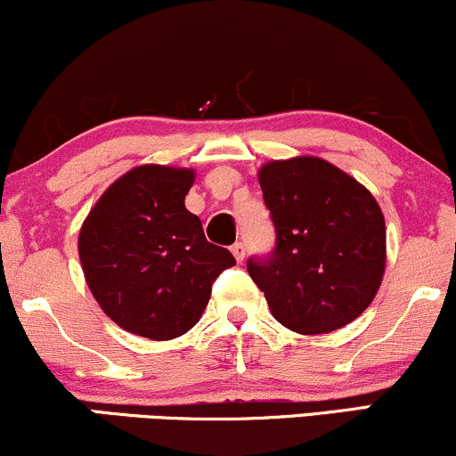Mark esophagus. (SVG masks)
<instances>
[{
	"instance_id": "obj_1",
	"label": "esophagus",
	"mask_w": 456,
	"mask_h": 456,
	"mask_svg": "<svg viewBox=\"0 0 456 456\" xmlns=\"http://www.w3.org/2000/svg\"><path fill=\"white\" fill-rule=\"evenodd\" d=\"M232 253H233L235 261H244V255H246L244 244H242V242H235V244L232 246Z\"/></svg>"
}]
</instances>
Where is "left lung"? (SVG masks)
Returning a JSON list of instances; mask_svg holds the SVG:
<instances>
[{
	"instance_id": "8db88e82",
	"label": "left lung",
	"mask_w": 456,
	"mask_h": 456,
	"mask_svg": "<svg viewBox=\"0 0 456 456\" xmlns=\"http://www.w3.org/2000/svg\"><path fill=\"white\" fill-rule=\"evenodd\" d=\"M259 186L276 246L268 257H250L246 270L272 315L297 334L352 323L386 270V223L375 197L317 156L265 162Z\"/></svg>"
}]
</instances>
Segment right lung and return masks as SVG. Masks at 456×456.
Wrapping results in <instances>:
<instances>
[{
	"instance_id": "obj_1",
	"label": "right lung",
	"mask_w": 456,
	"mask_h": 456,
	"mask_svg": "<svg viewBox=\"0 0 456 456\" xmlns=\"http://www.w3.org/2000/svg\"><path fill=\"white\" fill-rule=\"evenodd\" d=\"M192 182V169L134 167L102 192L78 232L92 296L119 328L151 341H169L195 326L212 282L235 265L186 210Z\"/></svg>"
}]
</instances>
